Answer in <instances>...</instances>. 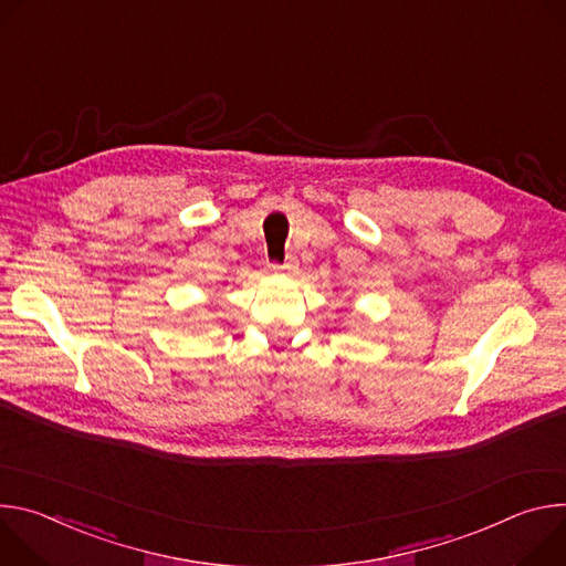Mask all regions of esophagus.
Instances as JSON below:
<instances>
[{
	"label": "esophagus",
	"instance_id": "1",
	"mask_svg": "<svg viewBox=\"0 0 566 566\" xmlns=\"http://www.w3.org/2000/svg\"><path fill=\"white\" fill-rule=\"evenodd\" d=\"M272 270H274V272H296V270H298V263H296V259H294V256H290L283 265L272 263Z\"/></svg>",
	"mask_w": 566,
	"mask_h": 566
}]
</instances>
